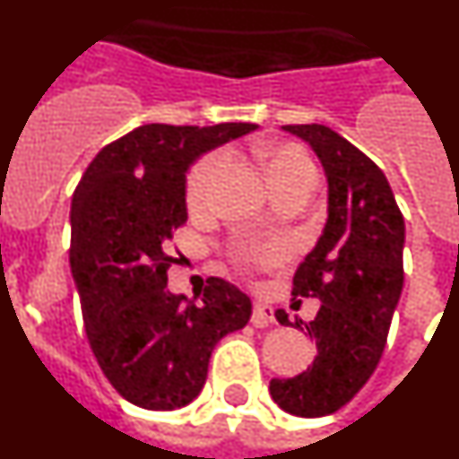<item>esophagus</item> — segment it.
<instances>
[{"instance_id":"esophagus-1","label":"esophagus","mask_w":459,"mask_h":459,"mask_svg":"<svg viewBox=\"0 0 459 459\" xmlns=\"http://www.w3.org/2000/svg\"><path fill=\"white\" fill-rule=\"evenodd\" d=\"M253 324L259 328H269L275 324V315L273 307L266 306V303H255L253 306Z\"/></svg>"}]
</instances>
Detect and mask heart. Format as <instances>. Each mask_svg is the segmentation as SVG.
I'll return each instance as SVG.
<instances>
[{
    "instance_id": "heart-1",
    "label": "heart",
    "mask_w": 459,
    "mask_h": 459,
    "mask_svg": "<svg viewBox=\"0 0 459 459\" xmlns=\"http://www.w3.org/2000/svg\"><path fill=\"white\" fill-rule=\"evenodd\" d=\"M222 165L221 153H213V156L202 158L200 163L195 165V169L190 172L188 179V202L190 204H202L206 197V188H209L211 177L216 174V169ZM312 163L310 158L301 152L294 144H275L266 152V177L271 181L287 179V177H294V174L310 172ZM282 248L278 243H250V246H243L241 257L246 262H259V264H271L275 259H280Z\"/></svg>"
}]
</instances>
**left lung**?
<instances>
[{
  "instance_id": "left-lung-1",
  "label": "left lung",
  "mask_w": 459,
  "mask_h": 459,
  "mask_svg": "<svg viewBox=\"0 0 459 459\" xmlns=\"http://www.w3.org/2000/svg\"><path fill=\"white\" fill-rule=\"evenodd\" d=\"M317 153L328 184L326 225L294 273V296L317 299L307 331L317 356L291 379H271L273 403L301 419L335 413L375 372L404 285V218L388 179L363 152L322 124L282 126Z\"/></svg>"
}]
</instances>
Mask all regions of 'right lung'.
Wrapping results in <instances>:
<instances>
[{"mask_svg": "<svg viewBox=\"0 0 459 459\" xmlns=\"http://www.w3.org/2000/svg\"><path fill=\"white\" fill-rule=\"evenodd\" d=\"M255 124L140 126L99 152L71 204V273L84 331L121 397L152 411L200 395L211 351L248 324V294L209 278L195 299L168 290L165 246L188 221L186 174Z\"/></svg>", "mask_w": 459, "mask_h": 459, "instance_id": "add662e5", "label": "right lung"}]
</instances>
